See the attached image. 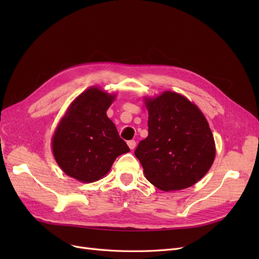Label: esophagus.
<instances>
[{
    "label": "esophagus",
    "instance_id": "esophagus-1",
    "mask_svg": "<svg viewBox=\"0 0 259 259\" xmlns=\"http://www.w3.org/2000/svg\"><path fill=\"white\" fill-rule=\"evenodd\" d=\"M127 145H128V147L133 150V149H135V147H136V142H135V140H128Z\"/></svg>",
    "mask_w": 259,
    "mask_h": 259
}]
</instances>
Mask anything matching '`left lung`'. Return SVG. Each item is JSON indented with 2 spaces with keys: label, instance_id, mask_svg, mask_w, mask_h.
Segmentation results:
<instances>
[{
  "label": "left lung",
  "instance_id": "obj_1",
  "mask_svg": "<svg viewBox=\"0 0 259 259\" xmlns=\"http://www.w3.org/2000/svg\"><path fill=\"white\" fill-rule=\"evenodd\" d=\"M146 105L148 137L135 149L146 178L163 191L198 183L215 159L214 137L204 115L173 92L148 99Z\"/></svg>",
  "mask_w": 259,
  "mask_h": 259
}]
</instances>
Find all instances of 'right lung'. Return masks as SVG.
<instances>
[{
	"label": "right lung",
	"instance_id": "1",
	"mask_svg": "<svg viewBox=\"0 0 259 259\" xmlns=\"http://www.w3.org/2000/svg\"><path fill=\"white\" fill-rule=\"evenodd\" d=\"M114 96L92 88L82 93L62 117L53 137L60 168L83 183L105 176L117 156L130 151L106 112Z\"/></svg>",
	"mask_w": 259,
	"mask_h": 259
}]
</instances>
